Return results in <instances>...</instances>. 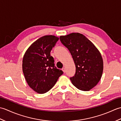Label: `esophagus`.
Listing matches in <instances>:
<instances>
[{
  "instance_id": "34e87169",
  "label": "esophagus",
  "mask_w": 121,
  "mask_h": 121,
  "mask_svg": "<svg viewBox=\"0 0 121 121\" xmlns=\"http://www.w3.org/2000/svg\"><path fill=\"white\" fill-rule=\"evenodd\" d=\"M62 70V71H63V72L64 73L65 72V68H63Z\"/></svg>"
}]
</instances>
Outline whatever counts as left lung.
I'll return each mask as SVG.
<instances>
[{"label":"left lung","instance_id":"obj_1","mask_svg":"<svg viewBox=\"0 0 121 121\" xmlns=\"http://www.w3.org/2000/svg\"><path fill=\"white\" fill-rule=\"evenodd\" d=\"M60 39L75 65V74L70 78L72 83L81 91H90L101 78L104 62L101 53L91 40L79 33L61 36Z\"/></svg>","mask_w":121,"mask_h":121}]
</instances>
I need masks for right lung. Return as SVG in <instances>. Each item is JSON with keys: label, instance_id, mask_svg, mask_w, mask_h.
<instances>
[{"label": "right lung", "instance_id": "right-lung-1", "mask_svg": "<svg viewBox=\"0 0 121 121\" xmlns=\"http://www.w3.org/2000/svg\"><path fill=\"white\" fill-rule=\"evenodd\" d=\"M59 38L46 35L33 43L25 52L22 70L27 84L38 94H44L55 86L62 70L55 66L50 51Z\"/></svg>", "mask_w": 121, "mask_h": 121}]
</instances>
